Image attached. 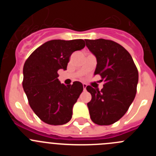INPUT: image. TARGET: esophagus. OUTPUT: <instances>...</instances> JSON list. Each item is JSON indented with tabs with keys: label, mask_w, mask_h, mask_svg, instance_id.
Segmentation results:
<instances>
[{
	"label": "esophagus",
	"mask_w": 156,
	"mask_h": 156,
	"mask_svg": "<svg viewBox=\"0 0 156 156\" xmlns=\"http://www.w3.org/2000/svg\"><path fill=\"white\" fill-rule=\"evenodd\" d=\"M83 90H86V88H87V84L86 83H83Z\"/></svg>",
	"instance_id": "1"
}]
</instances>
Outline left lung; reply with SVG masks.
I'll list each match as a JSON object with an SVG mask.
<instances>
[{"label":"left lung","instance_id":"1","mask_svg":"<svg viewBox=\"0 0 156 156\" xmlns=\"http://www.w3.org/2000/svg\"><path fill=\"white\" fill-rule=\"evenodd\" d=\"M88 49L97 58L94 75H100L105 84L101 90L90 86L87 103L90 119L101 126L111 125L121 119L137 93L138 71L129 52L110 40H85Z\"/></svg>","mask_w":156,"mask_h":156}]
</instances>
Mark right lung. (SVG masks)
Listing matches in <instances>:
<instances>
[{
	"mask_svg": "<svg viewBox=\"0 0 156 156\" xmlns=\"http://www.w3.org/2000/svg\"><path fill=\"white\" fill-rule=\"evenodd\" d=\"M85 47L83 40H52L37 48L23 66V87L29 104L43 122L62 125L71 119L73 107L83 90L75 81L66 86L58 77L66 70L69 57Z\"/></svg>",
	"mask_w": 156,
	"mask_h": 156,
	"instance_id": "right-lung-1",
	"label": "right lung"
}]
</instances>
